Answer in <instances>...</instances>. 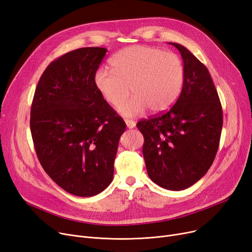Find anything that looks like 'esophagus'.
<instances>
[{"mask_svg": "<svg viewBox=\"0 0 252 252\" xmlns=\"http://www.w3.org/2000/svg\"><path fill=\"white\" fill-rule=\"evenodd\" d=\"M125 122L128 128H134L136 126V123L134 121H131V119H125Z\"/></svg>", "mask_w": 252, "mask_h": 252, "instance_id": "34e87169", "label": "esophagus"}]
</instances>
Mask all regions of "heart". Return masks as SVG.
Masks as SVG:
<instances>
[{
	"mask_svg": "<svg viewBox=\"0 0 252 252\" xmlns=\"http://www.w3.org/2000/svg\"><path fill=\"white\" fill-rule=\"evenodd\" d=\"M112 70L101 67L94 74V85L110 105L118 106L134 97L118 111L125 116H138L147 108L153 113L169 109L181 95L185 82L183 60L174 53L147 47L123 49L111 59Z\"/></svg>",
	"mask_w": 252,
	"mask_h": 252,
	"instance_id": "b5f03b06",
	"label": "heart"
}]
</instances>
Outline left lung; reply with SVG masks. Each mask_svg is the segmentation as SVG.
I'll list each match as a JSON object with an SVG mask.
<instances>
[{"label": "left lung", "instance_id": "1", "mask_svg": "<svg viewBox=\"0 0 252 252\" xmlns=\"http://www.w3.org/2000/svg\"><path fill=\"white\" fill-rule=\"evenodd\" d=\"M185 82L166 112L143 119V156L149 178L164 189L180 191L199 181L213 164L222 127V109L208 69L184 46Z\"/></svg>", "mask_w": 252, "mask_h": 252}]
</instances>
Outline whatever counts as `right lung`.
<instances>
[{
  "mask_svg": "<svg viewBox=\"0 0 252 252\" xmlns=\"http://www.w3.org/2000/svg\"><path fill=\"white\" fill-rule=\"evenodd\" d=\"M106 52L81 48L51 62L32 104L31 131L39 162L59 187L79 197L109 186L126 127L94 85Z\"/></svg>",
  "mask_w": 252,
  "mask_h": 252,
  "instance_id": "1",
  "label": "right lung"
}]
</instances>
